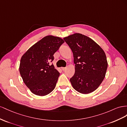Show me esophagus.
<instances>
[{
  "label": "esophagus",
  "mask_w": 127,
  "mask_h": 127,
  "mask_svg": "<svg viewBox=\"0 0 127 127\" xmlns=\"http://www.w3.org/2000/svg\"><path fill=\"white\" fill-rule=\"evenodd\" d=\"M62 70L63 71H65L66 69V67H62L61 68Z\"/></svg>",
  "instance_id": "obj_1"
}]
</instances>
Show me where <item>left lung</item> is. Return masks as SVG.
<instances>
[{
    "label": "left lung",
    "instance_id": "8db88e82",
    "mask_svg": "<svg viewBox=\"0 0 127 127\" xmlns=\"http://www.w3.org/2000/svg\"><path fill=\"white\" fill-rule=\"evenodd\" d=\"M63 39L73 54L75 73L70 80L72 87L84 94L95 91L105 77L108 65L105 53L84 34L74 33Z\"/></svg>",
    "mask_w": 127,
    "mask_h": 127
}]
</instances>
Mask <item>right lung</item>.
<instances>
[{"mask_svg": "<svg viewBox=\"0 0 127 127\" xmlns=\"http://www.w3.org/2000/svg\"><path fill=\"white\" fill-rule=\"evenodd\" d=\"M64 42L60 37L46 36L22 56L20 74L25 85L35 95H47L55 88L60 73L50 63L54 60V54Z\"/></svg>", "mask_w": 127, "mask_h": 127, "instance_id": "obj_1", "label": "right lung"}]
</instances>
